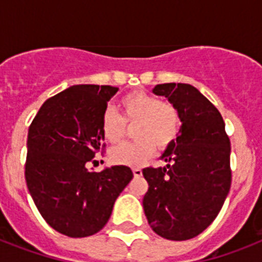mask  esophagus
<instances>
[{"label":"esophagus","instance_id":"obj_1","mask_svg":"<svg viewBox=\"0 0 262 262\" xmlns=\"http://www.w3.org/2000/svg\"><path fill=\"white\" fill-rule=\"evenodd\" d=\"M133 175H135L136 178H139V177H141V175H143V171H141V168H139V167L133 168Z\"/></svg>","mask_w":262,"mask_h":262}]
</instances>
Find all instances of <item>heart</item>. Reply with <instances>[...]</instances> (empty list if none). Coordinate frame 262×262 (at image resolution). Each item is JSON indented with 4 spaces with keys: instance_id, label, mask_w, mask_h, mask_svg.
<instances>
[{
    "instance_id": "b5f03b06",
    "label": "heart",
    "mask_w": 262,
    "mask_h": 262,
    "mask_svg": "<svg viewBox=\"0 0 262 262\" xmlns=\"http://www.w3.org/2000/svg\"><path fill=\"white\" fill-rule=\"evenodd\" d=\"M119 107L122 111L121 118L111 108L103 113V137L110 143H117L125 135L123 123H136L132 130L136 141L113 148L110 151L113 163L139 167L155 154V145L166 149L179 136L181 114L171 103L160 102L144 91H135L121 99Z\"/></svg>"
}]
</instances>
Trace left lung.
Masks as SVG:
<instances>
[{"label": "left lung", "instance_id": "1", "mask_svg": "<svg viewBox=\"0 0 262 262\" xmlns=\"http://www.w3.org/2000/svg\"><path fill=\"white\" fill-rule=\"evenodd\" d=\"M152 92L178 108L182 125L160 156L166 167L143 170L144 212L158 235L191 239L215 220L230 191V139L219 110L190 84H158Z\"/></svg>", "mask_w": 262, "mask_h": 262}]
</instances>
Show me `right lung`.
Instances as JSON below:
<instances>
[{"label":"right lung","instance_id":"obj_1","mask_svg":"<svg viewBox=\"0 0 262 262\" xmlns=\"http://www.w3.org/2000/svg\"><path fill=\"white\" fill-rule=\"evenodd\" d=\"M117 92L111 85H72L43 103L28 130V191L49 226L71 238L100 231L133 178L127 166L88 170L103 147L102 115Z\"/></svg>","mask_w":262,"mask_h":262}]
</instances>
